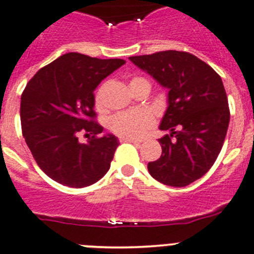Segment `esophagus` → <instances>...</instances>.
Instances as JSON below:
<instances>
[{"mask_svg":"<svg viewBox=\"0 0 254 254\" xmlns=\"http://www.w3.org/2000/svg\"><path fill=\"white\" fill-rule=\"evenodd\" d=\"M120 142H132V144H140L139 140L136 139H130V137H120Z\"/></svg>","mask_w":254,"mask_h":254,"instance_id":"34e87169","label":"esophagus"}]
</instances>
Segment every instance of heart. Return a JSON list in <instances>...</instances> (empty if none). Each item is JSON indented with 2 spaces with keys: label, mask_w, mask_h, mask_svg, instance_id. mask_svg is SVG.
<instances>
[{
  "label": "heart",
  "mask_w": 254,
  "mask_h": 254,
  "mask_svg": "<svg viewBox=\"0 0 254 254\" xmlns=\"http://www.w3.org/2000/svg\"><path fill=\"white\" fill-rule=\"evenodd\" d=\"M146 80L145 78L135 77L130 82L131 85L139 82ZM147 82V80H146ZM94 105L97 110L103 112L105 109L104 103V87L99 88L94 97ZM156 124V118L149 110L139 109L134 112H123L113 115L108 122V127L113 134L120 137H130V139H141L147 134Z\"/></svg>",
  "instance_id": "b5f03b06"
}]
</instances>
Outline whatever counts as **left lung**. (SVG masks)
<instances>
[{
  "label": "left lung",
  "mask_w": 254,
  "mask_h": 254,
  "mask_svg": "<svg viewBox=\"0 0 254 254\" xmlns=\"http://www.w3.org/2000/svg\"><path fill=\"white\" fill-rule=\"evenodd\" d=\"M130 61L169 88L160 129L171 134L159 140L162 154L147 170L167 186H187L212 167L227 134L230 108L222 79L187 52L162 51Z\"/></svg>",
  "instance_id": "obj_1"
}]
</instances>
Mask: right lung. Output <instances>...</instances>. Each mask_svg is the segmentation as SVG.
I'll return each mask as SVG.
<instances>
[{
	"label": "right lung",
	"instance_id": "right-lung-1",
	"mask_svg": "<svg viewBox=\"0 0 254 254\" xmlns=\"http://www.w3.org/2000/svg\"><path fill=\"white\" fill-rule=\"evenodd\" d=\"M124 63L67 53L27 83L21 97L22 134L37 165L58 184L82 189L109 170L119 142L114 135L100 136L94 90ZM80 132L88 136L85 144L77 141Z\"/></svg>",
	"mask_w": 254,
	"mask_h": 254
}]
</instances>
